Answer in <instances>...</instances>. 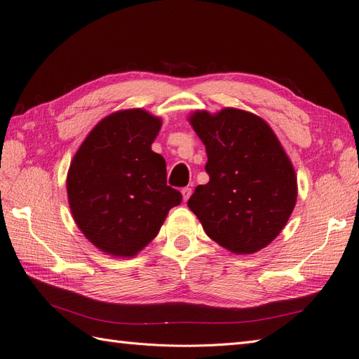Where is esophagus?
Wrapping results in <instances>:
<instances>
[{"label": "esophagus", "instance_id": "1", "mask_svg": "<svg viewBox=\"0 0 359 359\" xmlns=\"http://www.w3.org/2000/svg\"><path fill=\"white\" fill-rule=\"evenodd\" d=\"M181 193H182V201L187 202L189 198H190V195H191V189H190V187H184V189L181 190Z\"/></svg>", "mask_w": 359, "mask_h": 359}]
</instances>
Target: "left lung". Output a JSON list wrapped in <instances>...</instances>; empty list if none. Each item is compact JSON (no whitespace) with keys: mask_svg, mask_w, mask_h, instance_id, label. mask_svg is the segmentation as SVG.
<instances>
[{"mask_svg":"<svg viewBox=\"0 0 359 359\" xmlns=\"http://www.w3.org/2000/svg\"><path fill=\"white\" fill-rule=\"evenodd\" d=\"M193 130L205 144L210 181L198 186L187 205L203 231L234 254L266 248L292 215L296 173L269 125L258 116L224 109L196 111Z\"/></svg>","mask_w":359,"mask_h":359,"instance_id":"left-lung-1","label":"left lung"}]
</instances>
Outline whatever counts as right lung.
<instances>
[{
    "label": "right lung",
    "instance_id": "right-lung-1",
    "mask_svg": "<svg viewBox=\"0 0 359 359\" xmlns=\"http://www.w3.org/2000/svg\"><path fill=\"white\" fill-rule=\"evenodd\" d=\"M161 121L134 109L102 119L76 151L67 199L83 234L105 254L133 257L158 234L182 195L168 186L166 161L151 149Z\"/></svg>",
    "mask_w": 359,
    "mask_h": 359
}]
</instances>
